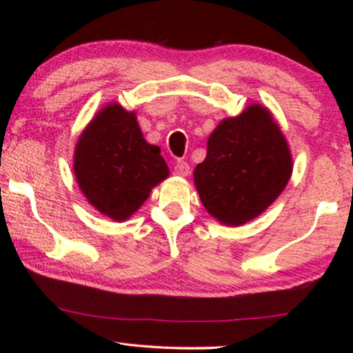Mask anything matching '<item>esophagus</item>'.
I'll return each mask as SVG.
<instances>
[{"mask_svg":"<svg viewBox=\"0 0 353 353\" xmlns=\"http://www.w3.org/2000/svg\"><path fill=\"white\" fill-rule=\"evenodd\" d=\"M174 174L177 176H188L190 174V165L187 162H183V160H177V162L174 163Z\"/></svg>","mask_w":353,"mask_h":353,"instance_id":"esophagus-1","label":"esophagus"}]
</instances>
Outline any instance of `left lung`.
<instances>
[{
  "instance_id": "8db88e82",
  "label": "left lung",
  "mask_w": 353,
  "mask_h": 353,
  "mask_svg": "<svg viewBox=\"0 0 353 353\" xmlns=\"http://www.w3.org/2000/svg\"><path fill=\"white\" fill-rule=\"evenodd\" d=\"M292 162L285 137L265 107L250 105L213 130L194 183L207 212L240 225L270 207L288 183Z\"/></svg>"
}]
</instances>
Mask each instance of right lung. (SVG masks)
Returning a JSON list of instances; mask_svg holds the SVG:
<instances>
[{"label": "right lung", "instance_id": "add662e5", "mask_svg": "<svg viewBox=\"0 0 353 353\" xmlns=\"http://www.w3.org/2000/svg\"><path fill=\"white\" fill-rule=\"evenodd\" d=\"M168 172L160 149L143 139L135 113L118 104L94 117L74 151V174L82 193L115 221L139 210Z\"/></svg>", "mask_w": 353, "mask_h": 353}]
</instances>
